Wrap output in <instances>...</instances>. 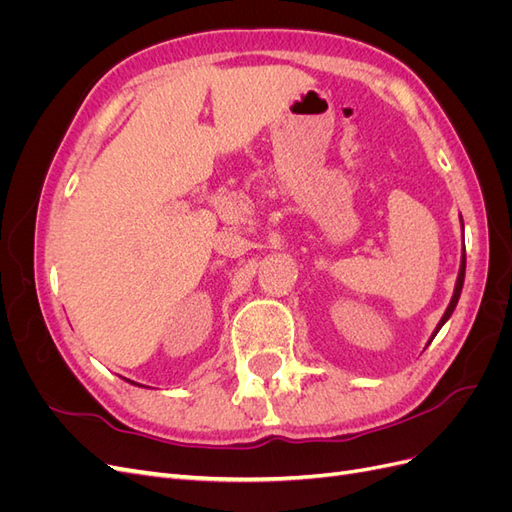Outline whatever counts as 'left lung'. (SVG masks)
Returning a JSON list of instances; mask_svg holds the SVG:
<instances>
[{
    "instance_id": "obj_1",
    "label": "left lung",
    "mask_w": 512,
    "mask_h": 512,
    "mask_svg": "<svg viewBox=\"0 0 512 512\" xmlns=\"http://www.w3.org/2000/svg\"><path fill=\"white\" fill-rule=\"evenodd\" d=\"M461 228H463V220H461ZM463 280H466V250L461 252V265H459V275H457V282H455V290H453V297H451V303H448V307H446V312H444V316L440 318V322H438V327H436V331L431 333V339L438 335V331L444 327V322L453 316V312H455V307H457V301H459V297H461V288H463ZM431 339L427 344H431Z\"/></svg>"
}]
</instances>
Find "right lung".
Returning <instances> with one entry per match:
<instances>
[{"label": "right lung", "mask_w": 512, "mask_h": 512, "mask_svg": "<svg viewBox=\"0 0 512 512\" xmlns=\"http://www.w3.org/2000/svg\"><path fill=\"white\" fill-rule=\"evenodd\" d=\"M128 382H130V380H128ZM132 384H136V382H132ZM138 386H141V384H138Z\"/></svg>", "instance_id": "1"}]
</instances>
